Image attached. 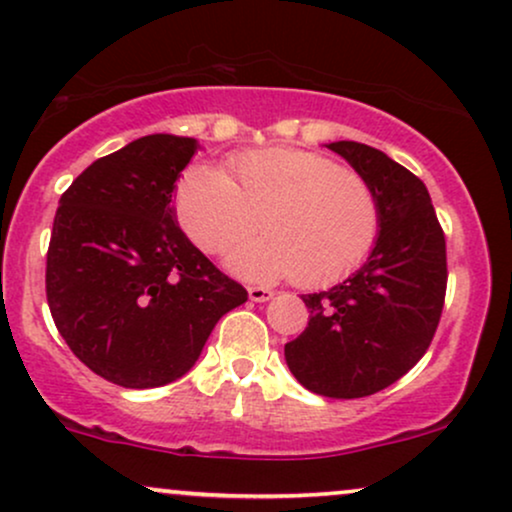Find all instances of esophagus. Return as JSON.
I'll return each instance as SVG.
<instances>
[{
    "label": "esophagus",
    "instance_id": "obj_1",
    "mask_svg": "<svg viewBox=\"0 0 512 512\" xmlns=\"http://www.w3.org/2000/svg\"><path fill=\"white\" fill-rule=\"evenodd\" d=\"M249 299L254 301V304H263V301L273 299V292L266 287H249Z\"/></svg>",
    "mask_w": 512,
    "mask_h": 512
}]
</instances>
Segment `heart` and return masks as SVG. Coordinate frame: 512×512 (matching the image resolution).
I'll return each instance as SVG.
<instances>
[{
    "mask_svg": "<svg viewBox=\"0 0 512 512\" xmlns=\"http://www.w3.org/2000/svg\"><path fill=\"white\" fill-rule=\"evenodd\" d=\"M175 218L208 254H220L258 227L266 237L227 256L232 273L254 282L292 275L301 287L330 285L370 256L382 208L356 170L292 147L244 151L225 173L194 163L175 185Z\"/></svg>",
    "mask_w": 512,
    "mask_h": 512,
    "instance_id": "obj_1",
    "label": "heart"
}]
</instances>
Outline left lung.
<instances>
[{
    "instance_id": "1",
    "label": "left lung",
    "mask_w": 512,
    "mask_h": 512,
    "mask_svg": "<svg viewBox=\"0 0 512 512\" xmlns=\"http://www.w3.org/2000/svg\"><path fill=\"white\" fill-rule=\"evenodd\" d=\"M375 189L380 237L368 261L332 289L304 294L308 327L285 361L308 391L330 399L377 394L425 356L446 294V239L425 182L380 149L325 144Z\"/></svg>"
}]
</instances>
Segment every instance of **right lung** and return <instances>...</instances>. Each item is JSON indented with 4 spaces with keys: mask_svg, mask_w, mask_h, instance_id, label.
Instances as JSON below:
<instances>
[{
    "mask_svg": "<svg viewBox=\"0 0 512 512\" xmlns=\"http://www.w3.org/2000/svg\"><path fill=\"white\" fill-rule=\"evenodd\" d=\"M197 149L194 137H140L61 194L47 251L49 311L75 356L118 387L180 380L218 320L246 301L175 218V182Z\"/></svg>",
    "mask_w": 512,
    "mask_h": 512,
    "instance_id": "add662e5",
    "label": "right lung"
}]
</instances>
